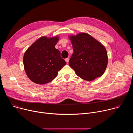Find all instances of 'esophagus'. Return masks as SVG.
Returning <instances> with one entry per match:
<instances>
[{
    "label": "esophagus",
    "instance_id": "34e87169",
    "mask_svg": "<svg viewBox=\"0 0 133 133\" xmlns=\"http://www.w3.org/2000/svg\"><path fill=\"white\" fill-rule=\"evenodd\" d=\"M65 61H66V63H68V62H69V58H66V59H65Z\"/></svg>",
    "mask_w": 133,
    "mask_h": 133
}]
</instances>
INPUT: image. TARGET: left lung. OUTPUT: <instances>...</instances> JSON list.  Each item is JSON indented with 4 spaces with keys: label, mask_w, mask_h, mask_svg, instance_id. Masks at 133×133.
I'll use <instances>...</instances> for the list:
<instances>
[{
    "label": "left lung",
    "mask_w": 133,
    "mask_h": 133,
    "mask_svg": "<svg viewBox=\"0 0 133 133\" xmlns=\"http://www.w3.org/2000/svg\"><path fill=\"white\" fill-rule=\"evenodd\" d=\"M69 38L74 50L69 65L78 76L86 81L102 76L108 60L105 47L85 32L69 36Z\"/></svg>",
    "instance_id": "8db88e82"
}]
</instances>
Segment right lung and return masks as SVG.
I'll use <instances>...</instances> for the list:
<instances>
[{"instance_id":"right-lung-1","label":"right lung","mask_w":133,"mask_h":133,"mask_svg":"<svg viewBox=\"0 0 133 133\" xmlns=\"http://www.w3.org/2000/svg\"><path fill=\"white\" fill-rule=\"evenodd\" d=\"M59 36H43L35 42L25 51L23 63L28 77L37 84L52 81L66 64L60 51L55 46Z\"/></svg>"}]
</instances>
